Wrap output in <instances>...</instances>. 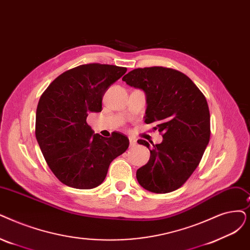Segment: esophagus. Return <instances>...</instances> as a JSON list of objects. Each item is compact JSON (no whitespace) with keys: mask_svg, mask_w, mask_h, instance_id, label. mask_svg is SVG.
<instances>
[{"mask_svg":"<svg viewBox=\"0 0 250 250\" xmlns=\"http://www.w3.org/2000/svg\"><path fill=\"white\" fill-rule=\"evenodd\" d=\"M136 145H137V141L135 139H133V138H129V146L134 147Z\"/></svg>","mask_w":250,"mask_h":250,"instance_id":"obj_1","label":"esophagus"}]
</instances>
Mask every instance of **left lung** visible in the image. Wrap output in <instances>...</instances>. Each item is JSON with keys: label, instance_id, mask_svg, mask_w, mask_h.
Segmentation results:
<instances>
[{"label": "left lung", "instance_id": "1", "mask_svg": "<svg viewBox=\"0 0 250 250\" xmlns=\"http://www.w3.org/2000/svg\"><path fill=\"white\" fill-rule=\"evenodd\" d=\"M126 84L144 91L146 124H154L162 142L138 143L150 150L147 165L137 170V180L153 193L180 188L196 169L210 137L208 102L187 75L160 66L137 68L123 78Z\"/></svg>", "mask_w": 250, "mask_h": 250}]
</instances>
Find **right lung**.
Returning a JSON list of instances; mask_svg holds the SVG:
<instances>
[{
    "label": "right lung",
    "instance_id": "right-lung-1",
    "mask_svg": "<svg viewBox=\"0 0 250 250\" xmlns=\"http://www.w3.org/2000/svg\"><path fill=\"white\" fill-rule=\"evenodd\" d=\"M126 72L108 64H83L63 72L41 96L36 138L50 169L64 185L92 189L101 185L111 161L128 147L119 133L94 134L86 123L102 110L105 92Z\"/></svg>",
    "mask_w": 250,
    "mask_h": 250
}]
</instances>
